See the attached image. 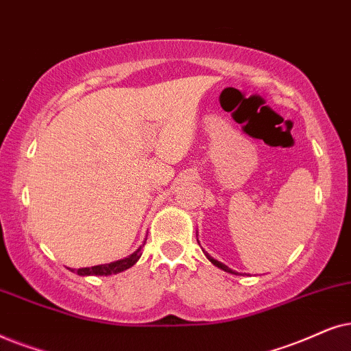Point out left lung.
<instances>
[{"label": "left lung", "mask_w": 351, "mask_h": 351, "mask_svg": "<svg viewBox=\"0 0 351 351\" xmlns=\"http://www.w3.org/2000/svg\"><path fill=\"white\" fill-rule=\"evenodd\" d=\"M197 242H199V239H197ZM204 254H205V256H207V258H208L210 261H212V263H213L215 266H218V268H219V269L226 271V273H231V274H237V273H236V271H232L231 268H228V266H226V265H223V263H221V261L215 260V258H213V256H210V255L207 254V252H204Z\"/></svg>", "instance_id": "1"}]
</instances>
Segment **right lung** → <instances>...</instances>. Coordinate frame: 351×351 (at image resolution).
Returning <instances> with one entry per match:
<instances>
[{
    "label": "right lung",
    "mask_w": 351,
    "mask_h": 351,
    "mask_svg": "<svg viewBox=\"0 0 351 351\" xmlns=\"http://www.w3.org/2000/svg\"><path fill=\"white\" fill-rule=\"evenodd\" d=\"M144 244H146V241H144ZM144 244L139 245L132 255L127 256V258L112 261V263H106V265H96V266H91V268H80V269H72V271L73 273L80 274V276H110V274L121 273V271L132 268V266L141 258Z\"/></svg>",
    "instance_id": "add662e5"
}]
</instances>
